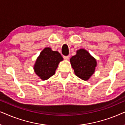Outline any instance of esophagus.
<instances>
[{"instance_id": "1", "label": "esophagus", "mask_w": 125, "mask_h": 125, "mask_svg": "<svg viewBox=\"0 0 125 125\" xmlns=\"http://www.w3.org/2000/svg\"><path fill=\"white\" fill-rule=\"evenodd\" d=\"M64 59H65V60H68L69 59V57H70V56L69 55H68V56H64Z\"/></svg>"}]
</instances>
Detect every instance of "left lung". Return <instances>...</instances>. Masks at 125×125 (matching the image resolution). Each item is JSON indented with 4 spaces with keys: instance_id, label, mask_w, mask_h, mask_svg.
Returning a JSON list of instances; mask_svg holds the SVG:
<instances>
[{
    "instance_id": "8db88e82",
    "label": "left lung",
    "mask_w": 125,
    "mask_h": 125,
    "mask_svg": "<svg viewBox=\"0 0 125 125\" xmlns=\"http://www.w3.org/2000/svg\"><path fill=\"white\" fill-rule=\"evenodd\" d=\"M75 74L83 80H88L94 72L96 60L88 51L81 49L70 59Z\"/></svg>"
}]
</instances>
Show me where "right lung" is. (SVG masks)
<instances>
[{
    "label": "right lung",
    "instance_id": "1",
    "mask_svg": "<svg viewBox=\"0 0 125 125\" xmlns=\"http://www.w3.org/2000/svg\"><path fill=\"white\" fill-rule=\"evenodd\" d=\"M63 58L57 51L45 48L41 52L34 66L35 73L41 79L45 80L54 74L58 65Z\"/></svg>",
    "mask_w": 125,
    "mask_h": 125
}]
</instances>
